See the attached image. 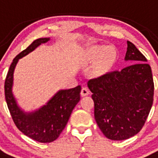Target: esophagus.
Returning a JSON list of instances; mask_svg holds the SVG:
<instances>
[{
    "instance_id": "34e87169",
    "label": "esophagus",
    "mask_w": 158,
    "mask_h": 158,
    "mask_svg": "<svg viewBox=\"0 0 158 158\" xmlns=\"http://www.w3.org/2000/svg\"><path fill=\"white\" fill-rule=\"evenodd\" d=\"M89 93H90V91H89V89L87 88V87H84L81 88V95L82 97L84 96H87L88 94H89Z\"/></svg>"
}]
</instances>
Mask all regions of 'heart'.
Here are the masks:
<instances>
[{
    "instance_id": "1",
    "label": "heart",
    "mask_w": 158,
    "mask_h": 158,
    "mask_svg": "<svg viewBox=\"0 0 158 158\" xmlns=\"http://www.w3.org/2000/svg\"><path fill=\"white\" fill-rule=\"evenodd\" d=\"M90 60L95 61L99 59L98 63V70L101 72L106 71L111 67L115 59V52L110 47L99 46L90 51Z\"/></svg>"
}]
</instances>
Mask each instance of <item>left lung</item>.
I'll return each mask as SVG.
<instances>
[{"label": "left lung", "instance_id": "8db88e82", "mask_svg": "<svg viewBox=\"0 0 158 158\" xmlns=\"http://www.w3.org/2000/svg\"><path fill=\"white\" fill-rule=\"evenodd\" d=\"M125 60L132 65L88 81L94 117L108 139L123 140L142 129L153 103L154 82L147 58L127 41Z\"/></svg>", "mask_w": 158, "mask_h": 158}]
</instances>
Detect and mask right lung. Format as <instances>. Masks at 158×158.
Here are the masks:
<instances>
[{
  "label": "right lung",
  "instance_id": "add662e5",
  "mask_svg": "<svg viewBox=\"0 0 158 158\" xmlns=\"http://www.w3.org/2000/svg\"><path fill=\"white\" fill-rule=\"evenodd\" d=\"M49 40V38L38 39L18 54L10 65L5 81L6 101L15 125L25 135L42 143L52 142L59 137L81 98V86H77L71 89L60 90L46 105L34 112L25 113L18 107L11 91L16 65L19 59Z\"/></svg>",
  "mask_w": 158,
  "mask_h": 158
}]
</instances>
